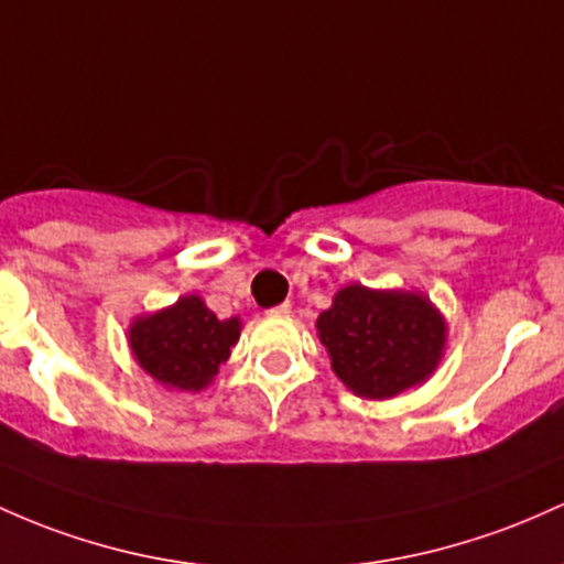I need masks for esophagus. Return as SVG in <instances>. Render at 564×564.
I'll use <instances>...</instances> for the list:
<instances>
[{
    "mask_svg": "<svg viewBox=\"0 0 564 564\" xmlns=\"http://www.w3.org/2000/svg\"><path fill=\"white\" fill-rule=\"evenodd\" d=\"M289 313H292V305H289V302H283V305L270 307V311H268V315H289Z\"/></svg>",
    "mask_w": 564,
    "mask_h": 564,
    "instance_id": "1",
    "label": "esophagus"
}]
</instances>
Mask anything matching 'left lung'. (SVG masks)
Segmentation results:
<instances>
[{
	"mask_svg": "<svg viewBox=\"0 0 564 564\" xmlns=\"http://www.w3.org/2000/svg\"><path fill=\"white\" fill-rule=\"evenodd\" d=\"M315 332L343 386L372 401L423 386L447 348V318L423 292L361 283L332 296Z\"/></svg>",
	"mask_w": 564,
	"mask_h": 564,
	"instance_id": "1",
	"label": "left lung"
}]
</instances>
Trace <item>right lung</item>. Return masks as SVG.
I'll use <instances>...</instances> for the list:
<instances>
[{"instance_id": "obj_1", "label": "right lung", "mask_w": 564, "mask_h": 564, "mask_svg": "<svg viewBox=\"0 0 564 564\" xmlns=\"http://www.w3.org/2000/svg\"><path fill=\"white\" fill-rule=\"evenodd\" d=\"M240 315L219 321L197 294H184L163 311L135 315L128 345L144 375L176 393L206 391L240 339Z\"/></svg>"}]
</instances>
